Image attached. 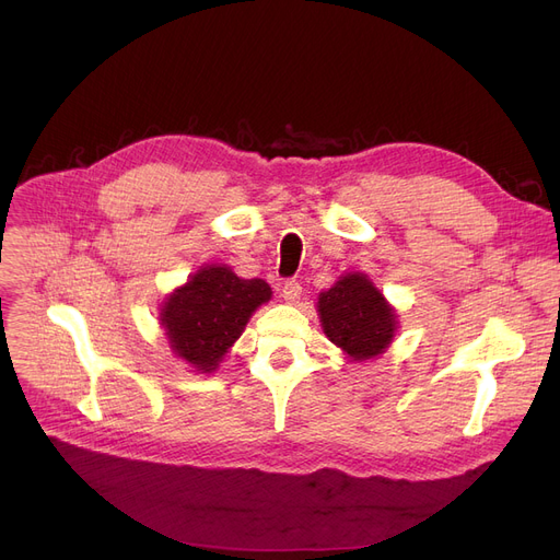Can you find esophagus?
Wrapping results in <instances>:
<instances>
[{"mask_svg":"<svg viewBox=\"0 0 560 560\" xmlns=\"http://www.w3.org/2000/svg\"><path fill=\"white\" fill-rule=\"evenodd\" d=\"M281 295H283L285 302L295 304V302L302 298V285H300V281H295V279L285 281V283L281 285Z\"/></svg>","mask_w":560,"mask_h":560,"instance_id":"34e87169","label":"esophagus"}]
</instances>
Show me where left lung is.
Segmentation results:
<instances>
[{
  "label": "left lung",
  "mask_w": 560,
  "mask_h": 560,
  "mask_svg": "<svg viewBox=\"0 0 560 560\" xmlns=\"http://www.w3.org/2000/svg\"><path fill=\"white\" fill-rule=\"evenodd\" d=\"M317 313L327 338L351 361L384 354L397 329L395 308L361 272H349L319 292Z\"/></svg>",
  "instance_id": "8db88e82"
}]
</instances>
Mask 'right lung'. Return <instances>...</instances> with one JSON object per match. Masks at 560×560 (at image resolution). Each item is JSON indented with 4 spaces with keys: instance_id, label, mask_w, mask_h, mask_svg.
I'll list each match as a JSON object with an SVG mask.
<instances>
[{
    "instance_id": "add662e5",
    "label": "right lung",
    "mask_w": 560,
    "mask_h": 560,
    "mask_svg": "<svg viewBox=\"0 0 560 560\" xmlns=\"http://www.w3.org/2000/svg\"><path fill=\"white\" fill-rule=\"evenodd\" d=\"M270 298L272 288L262 279H241L226 265H206L163 302L161 325L176 357L199 372H213L252 313Z\"/></svg>"
}]
</instances>
